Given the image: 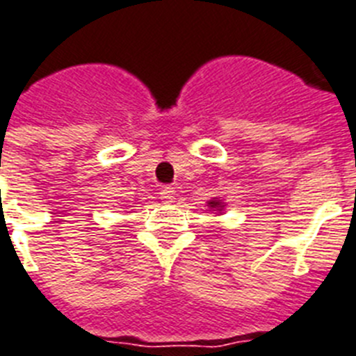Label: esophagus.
I'll list each match as a JSON object with an SVG mask.
<instances>
[{"mask_svg": "<svg viewBox=\"0 0 356 356\" xmlns=\"http://www.w3.org/2000/svg\"><path fill=\"white\" fill-rule=\"evenodd\" d=\"M161 200H163V204H172V202H175V195H177V193H175V190L172 186H165L163 188V190H161Z\"/></svg>", "mask_w": 356, "mask_h": 356, "instance_id": "34e87169", "label": "esophagus"}]
</instances>
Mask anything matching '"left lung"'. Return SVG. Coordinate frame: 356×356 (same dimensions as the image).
Returning <instances> with one entry per match:
<instances>
[{
	"label": "left lung",
	"instance_id": "obj_1",
	"mask_svg": "<svg viewBox=\"0 0 356 356\" xmlns=\"http://www.w3.org/2000/svg\"><path fill=\"white\" fill-rule=\"evenodd\" d=\"M208 206H209V209H213L215 213L222 215V213H224V208H225V202L222 199H211V200H208Z\"/></svg>",
	"mask_w": 356,
	"mask_h": 356
}]
</instances>
